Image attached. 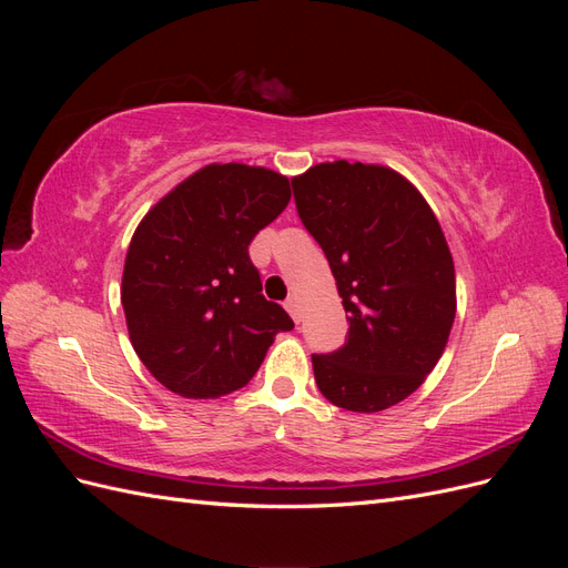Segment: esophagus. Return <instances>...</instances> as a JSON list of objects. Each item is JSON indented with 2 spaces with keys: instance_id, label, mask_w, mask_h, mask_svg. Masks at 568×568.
Segmentation results:
<instances>
[{
  "instance_id": "1",
  "label": "esophagus",
  "mask_w": 568,
  "mask_h": 568,
  "mask_svg": "<svg viewBox=\"0 0 568 568\" xmlns=\"http://www.w3.org/2000/svg\"><path fill=\"white\" fill-rule=\"evenodd\" d=\"M284 307L288 311V315L294 317V322H301V305H298V298H286V303H284Z\"/></svg>"
}]
</instances>
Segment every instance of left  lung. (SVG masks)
Wrapping results in <instances>:
<instances>
[{"instance_id": "left-lung-1", "label": "left lung", "mask_w": 568, "mask_h": 568, "mask_svg": "<svg viewBox=\"0 0 568 568\" xmlns=\"http://www.w3.org/2000/svg\"><path fill=\"white\" fill-rule=\"evenodd\" d=\"M291 184L348 313L346 343L313 355L317 388L351 412L405 400L436 367L455 322V265L434 211L382 165L320 163Z\"/></svg>"}]
</instances>
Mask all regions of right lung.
<instances>
[{"label":"right lung","mask_w":568,"mask_h":568,"mask_svg":"<svg viewBox=\"0 0 568 568\" xmlns=\"http://www.w3.org/2000/svg\"><path fill=\"white\" fill-rule=\"evenodd\" d=\"M291 199L288 180L242 163L205 165L136 227L123 270V311L144 367L182 398L244 388L272 338L294 329L261 291L253 236Z\"/></svg>","instance_id":"right-lung-1"}]
</instances>
